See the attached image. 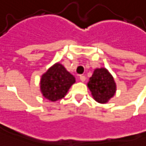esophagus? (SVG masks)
<instances>
[{"label": "esophagus", "mask_w": 146, "mask_h": 146, "mask_svg": "<svg viewBox=\"0 0 146 146\" xmlns=\"http://www.w3.org/2000/svg\"><path fill=\"white\" fill-rule=\"evenodd\" d=\"M80 80L82 81V82H84L85 80H86V76L83 75H81L80 76Z\"/></svg>", "instance_id": "34e87169"}]
</instances>
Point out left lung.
Listing matches in <instances>:
<instances>
[{"label":"left lung","instance_id":"1","mask_svg":"<svg viewBox=\"0 0 146 146\" xmlns=\"http://www.w3.org/2000/svg\"><path fill=\"white\" fill-rule=\"evenodd\" d=\"M92 95L96 102L106 103L113 96L116 84L113 78L105 68L96 69L88 83Z\"/></svg>","mask_w":146,"mask_h":146}]
</instances>
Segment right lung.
<instances>
[{
  "instance_id": "1",
  "label": "right lung",
  "mask_w": 146,
  "mask_h": 146,
  "mask_svg": "<svg viewBox=\"0 0 146 146\" xmlns=\"http://www.w3.org/2000/svg\"><path fill=\"white\" fill-rule=\"evenodd\" d=\"M75 78L61 64H56L42 76L41 91L47 99L55 102L66 95Z\"/></svg>"
}]
</instances>
